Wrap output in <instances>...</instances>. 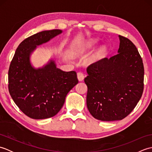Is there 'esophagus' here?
I'll return each mask as SVG.
<instances>
[{"mask_svg": "<svg viewBox=\"0 0 152 152\" xmlns=\"http://www.w3.org/2000/svg\"><path fill=\"white\" fill-rule=\"evenodd\" d=\"M77 77H78L79 81H83V79H84V74L82 72H78L77 73Z\"/></svg>", "mask_w": 152, "mask_h": 152, "instance_id": "esophagus-1", "label": "esophagus"}]
</instances>
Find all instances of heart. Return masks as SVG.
<instances>
[{"label": "heart", "mask_w": 152, "mask_h": 152, "mask_svg": "<svg viewBox=\"0 0 152 152\" xmlns=\"http://www.w3.org/2000/svg\"><path fill=\"white\" fill-rule=\"evenodd\" d=\"M96 40H91L90 42H89L88 44V46L89 48H91V47H93V46H94V45L96 44ZM104 51V49H103V48H102V49L100 50V52H102V51Z\"/></svg>", "instance_id": "heart-1"}]
</instances>
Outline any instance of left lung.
I'll return each mask as SVG.
<instances>
[{"label": "left lung", "mask_w": 152, "mask_h": 152, "mask_svg": "<svg viewBox=\"0 0 152 152\" xmlns=\"http://www.w3.org/2000/svg\"><path fill=\"white\" fill-rule=\"evenodd\" d=\"M119 38L118 54L87 68V106L99 120H121L133 110L142 95V59L129 39L121 35Z\"/></svg>", "instance_id": "8db88e82"}]
</instances>
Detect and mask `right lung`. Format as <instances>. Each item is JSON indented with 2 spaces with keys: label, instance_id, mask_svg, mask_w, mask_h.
<instances>
[{
  "label": "right lung",
  "instance_id": "right-lung-1",
  "mask_svg": "<svg viewBox=\"0 0 152 152\" xmlns=\"http://www.w3.org/2000/svg\"><path fill=\"white\" fill-rule=\"evenodd\" d=\"M61 33L59 29L44 31L27 38L19 45L10 64L9 93L18 108L31 118L56 115L63 107L67 93L78 83L75 71L58 69L53 61L38 69L30 63V55L37 46Z\"/></svg>",
  "mask_w": 152,
  "mask_h": 152
}]
</instances>
